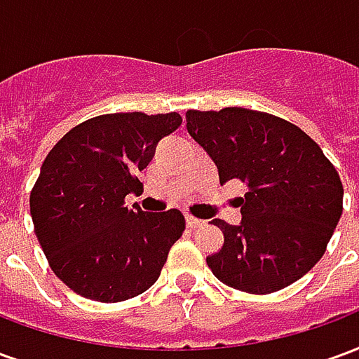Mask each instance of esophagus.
<instances>
[{
	"mask_svg": "<svg viewBox=\"0 0 359 359\" xmlns=\"http://www.w3.org/2000/svg\"><path fill=\"white\" fill-rule=\"evenodd\" d=\"M203 221L202 219H196L192 215H187V226L188 229H196V226H202Z\"/></svg>",
	"mask_w": 359,
	"mask_h": 359,
	"instance_id": "obj_1",
	"label": "esophagus"
}]
</instances>
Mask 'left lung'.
<instances>
[{
	"label": "left lung",
	"instance_id": "1",
	"mask_svg": "<svg viewBox=\"0 0 359 359\" xmlns=\"http://www.w3.org/2000/svg\"><path fill=\"white\" fill-rule=\"evenodd\" d=\"M188 134L217 165L219 182L242 180L241 225L211 223L225 242L208 256L213 275L236 290L269 294L321 259L342 215V182L302 128L264 111H187Z\"/></svg>",
	"mask_w": 359,
	"mask_h": 359
}]
</instances>
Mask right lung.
I'll list each match as a JSON object with an SVG mask.
<instances>
[{
    "label": "right lung",
    "mask_w": 359,
    "mask_h": 359,
    "mask_svg": "<svg viewBox=\"0 0 359 359\" xmlns=\"http://www.w3.org/2000/svg\"><path fill=\"white\" fill-rule=\"evenodd\" d=\"M179 113H109L71 128L43 159L30 192L34 233L51 271L95 302L146 292L184 231L179 210H128L157 142L177 130Z\"/></svg>",
    "instance_id": "1"
}]
</instances>
